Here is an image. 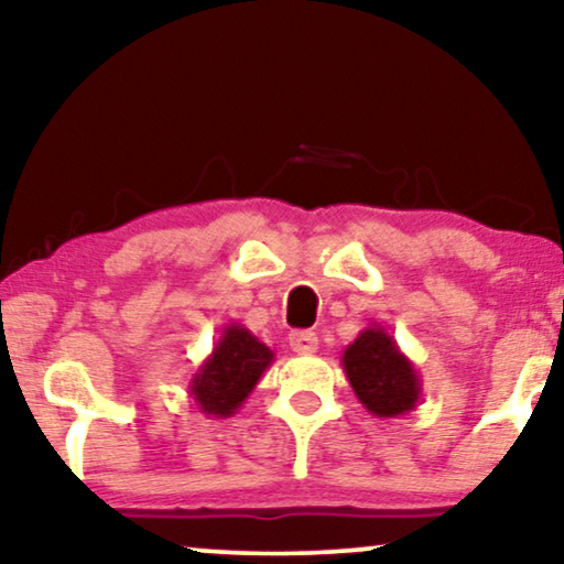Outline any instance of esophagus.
Returning <instances> with one entry per match:
<instances>
[{"mask_svg": "<svg viewBox=\"0 0 564 564\" xmlns=\"http://www.w3.org/2000/svg\"><path fill=\"white\" fill-rule=\"evenodd\" d=\"M290 346L295 354H313L318 349V334L315 330H292Z\"/></svg>", "mask_w": 564, "mask_h": 564, "instance_id": "1", "label": "esophagus"}]
</instances>
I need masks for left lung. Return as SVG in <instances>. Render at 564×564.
Returning a JSON list of instances; mask_svg holds the SVG:
<instances>
[{"instance_id":"left-lung-1","label":"left lung","mask_w":564,"mask_h":564,"mask_svg":"<svg viewBox=\"0 0 564 564\" xmlns=\"http://www.w3.org/2000/svg\"><path fill=\"white\" fill-rule=\"evenodd\" d=\"M344 372L359 403L377 419H398L421 400V377L388 330L369 326L344 349Z\"/></svg>"}]
</instances>
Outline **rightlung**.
<instances>
[{"label":"right lung","instance_id":"right-lung-1","mask_svg":"<svg viewBox=\"0 0 564 564\" xmlns=\"http://www.w3.org/2000/svg\"><path fill=\"white\" fill-rule=\"evenodd\" d=\"M274 361V351L261 344L249 328L230 323L218 344L189 380V395L199 413L230 419L257 388L261 375Z\"/></svg>","mask_w":564,"mask_h":564}]
</instances>
